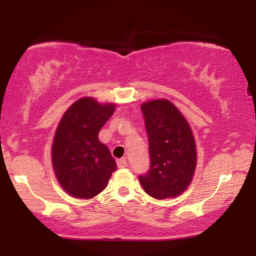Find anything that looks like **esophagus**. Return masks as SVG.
Returning <instances> with one entry per match:
<instances>
[{
    "label": "esophagus",
    "instance_id": "34e87169",
    "mask_svg": "<svg viewBox=\"0 0 256 256\" xmlns=\"http://www.w3.org/2000/svg\"><path fill=\"white\" fill-rule=\"evenodd\" d=\"M118 168H125V167H128L126 159H118Z\"/></svg>",
    "mask_w": 256,
    "mask_h": 256
}]
</instances>
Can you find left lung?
<instances>
[{"mask_svg":"<svg viewBox=\"0 0 256 256\" xmlns=\"http://www.w3.org/2000/svg\"><path fill=\"white\" fill-rule=\"evenodd\" d=\"M148 133L150 168L138 176L142 188L158 200L180 196L192 182L196 146L188 120L167 99L142 104Z\"/></svg>","mask_w":256,"mask_h":256,"instance_id":"obj_1","label":"left lung"}]
</instances>
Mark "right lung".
<instances>
[{
	"label": "right lung",
	"mask_w": 256,
	"mask_h": 256,
	"mask_svg": "<svg viewBox=\"0 0 256 256\" xmlns=\"http://www.w3.org/2000/svg\"><path fill=\"white\" fill-rule=\"evenodd\" d=\"M115 112V104L92 97L76 100L56 128L52 162L60 185L71 196L92 198L106 188L116 162L98 140V133Z\"/></svg>",
	"instance_id": "right-lung-1"
}]
</instances>
